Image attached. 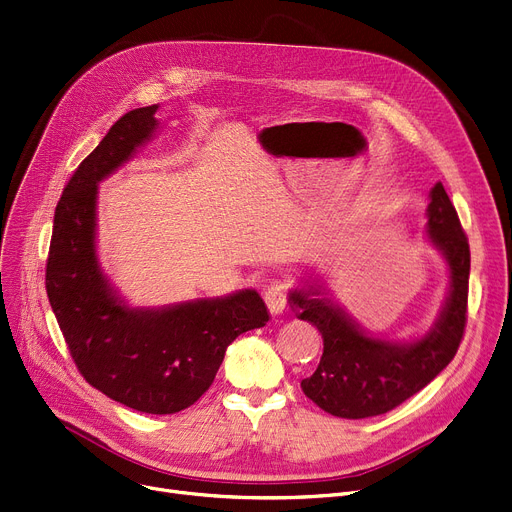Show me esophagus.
Listing matches in <instances>:
<instances>
[{
  "instance_id": "1",
  "label": "esophagus",
  "mask_w": 512,
  "mask_h": 512,
  "mask_svg": "<svg viewBox=\"0 0 512 512\" xmlns=\"http://www.w3.org/2000/svg\"><path fill=\"white\" fill-rule=\"evenodd\" d=\"M264 301L272 316H281L287 307V287L283 283H274L264 291Z\"/></svg>"
}]
</instances>
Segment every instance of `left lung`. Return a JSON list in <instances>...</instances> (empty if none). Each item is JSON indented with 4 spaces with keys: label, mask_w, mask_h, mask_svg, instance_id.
Returning <instances> with one entry per match:
<instances>
[{
    "label": "left lung",
    "mask_w": 512,
    "mask_h": 512,
    "mask_svg": "<svg viewBox=\"0 0 512 512\" xmlns=\"http://www.w3.org/2000/svg\"><path fill=\"white\" fill-rule=\"evenodd\" d=\"M426 235L449 264V295L439 320L412 342L369 336L348 313L328 299L322 285L293 289L289 301L297 318L316 326L324 355L303 393L338 418L379 416L426 387L455 357L467 322L469 244L457 211L441 182L430 190Z\"/></svg>",
    "instance_id": "1"
}]
</instances>
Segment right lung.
Returning <instances> with one entry per match:
<instances>
[{
	"mask_svg": "<svg viewBox=\"0 0 512 512\" xmlns=\"http://www.w3.org/2000/svg\"><path fill=\"white\" fill-rule=\"evenodd\" d=\"M155 110L121 116L67 182L55 209L47 295L71 359L92 387L137 412L176 414L211 387L227 346L268 322V309L254 289L160 309L129 307L102 272L98 182L153 137Z\"/></svg>",
	"mask_w": 512,
	"mask_h": 512,
	"instance_id": "right-lung-1",
	"label": "right lung"
}]
</instances>
